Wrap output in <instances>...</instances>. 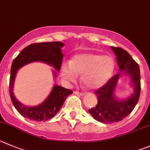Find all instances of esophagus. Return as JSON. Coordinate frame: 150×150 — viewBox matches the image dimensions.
I'll return each instance as SVG.
<instances>
[{"label": "esophagus", "instance_id": "1", "mask_svg": "<svg viewBox=\"0 0 150 150\" xmlns=\"http://www.w3.org/2000/svg\"><path fill=\"white\" fill-rule=\"evenodd\" d=\"M74 93H75V94H76V95H79V96H83L85 95L83 92H78V91H75Z\"/></svg>", "mask_w": 150, "mask_h": 150}]
</instances>
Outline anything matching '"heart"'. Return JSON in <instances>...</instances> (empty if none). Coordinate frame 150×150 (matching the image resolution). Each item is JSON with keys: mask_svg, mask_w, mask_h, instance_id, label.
Wrapping results in <instances>:
<instances>
[{"mask_svg": "<svg viewBox=\"0 0 150 150\" xmlns=\"http://www.w3.org/2000/svg\"><path fill=\"white\" fill-rule=\"evenodd\" d=\"M115 63L110 56L82 52L77 54L70 63L61 66V74L67 82H75L78 75L87 89L95 90L104 86L112 74Z\"/></svg>", "mask_w": 150, "mask_h": 150, "instance_id": "b5f03b06", "label": "heart"}]
</instances>
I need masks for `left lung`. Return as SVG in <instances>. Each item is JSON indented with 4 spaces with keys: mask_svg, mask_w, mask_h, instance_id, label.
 <instances>
[{
    "mask_svg": "<svg viewBox=\"0 0 150 150\" xmlns=\"http://www.w3.org/2000/svg\"><path fill=\"white\" fill-rule=\"evenodd\" d=\"M116 56L120 73L114 75L95 93L98 97L96 107L88 110L94 119L103 124L118 122L132 112L138 101L141 92V75L138 64L124 49L111 47ZM124 74L130 78L133 92L127 99L116 97L117 82Z\"/></svg>",
    "mask_w": 150,
    "mask_h": 150,
    "instance_id": "1",
    "label": "left lung"
}]
</instances>
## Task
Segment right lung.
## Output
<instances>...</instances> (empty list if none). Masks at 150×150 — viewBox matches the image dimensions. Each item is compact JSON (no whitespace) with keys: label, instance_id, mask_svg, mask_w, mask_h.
<instances>
[{"label":"right lung","instance_id":"right-lung-1","mask_svg":"<svg viewBox=\"0 0 150 150\" xmlns=\"http://www.w3.org/2000/svg\"><path fill=\"white\" fill-rule=\"evenodd\" d=\"M64 46V43L60 41L33 43L23 49L14 59L11 67L9 95L14 107L26 118L39 122L50 119L59 112L67 98L72 93L70 89L55 84L44 101L37 106L28 107L21 103L15 98L13 92L14 83L18 70L30 63L38 61L52 66L55 69L52 70V72L54 77L56 78L57 71H60L64 58L61 50Z\"/></svg>","mask_w":150,"mask_h":150}]
</instances>
